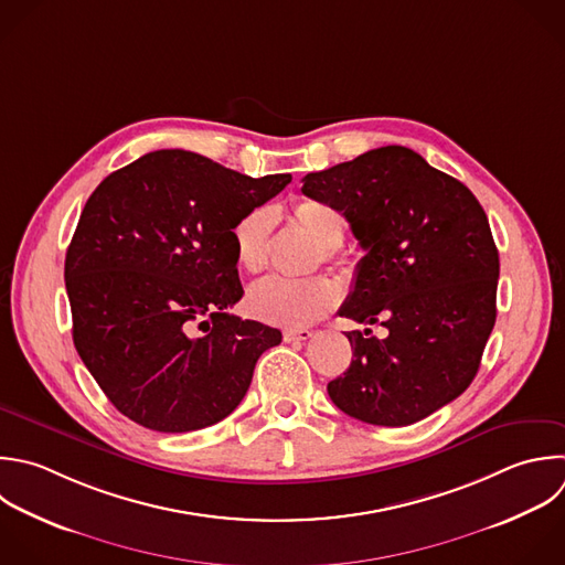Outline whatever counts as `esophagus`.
<instances>
[{
    "instance_id": "obj_1",
    "label": "esophagus",
    "mask_w": 565,
    "mask_h": 565,
    "mask_svg": "<svg viewBox=\"0 0 565 565\" xmlns=\"http://www.w3.org/2000/svg\"><path fill=\"white\" fill-rule=\"evenodd\" d=\"M285 342H307L309 338H313V331L311 329H287L282 333Z\"/></svg>"
}]
</instances>
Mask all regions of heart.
Here are the masks:
<instances>
[{
	"mask_svg": "<svg viewBox=\"0 0 565 565\" xmlns=\"http://www.w3.org/2000/svg\"><path fill=\"white\" fill-rule=\"evenodd\" d=\"M289 214L294 223L318 243L320 252L316 254V260L322 258L324 263H333L338 258V247L347 236L342 212L327 201L300 196L291 203ZM274 223V210L265 205L249 210L236 221L232 227V247L238 267L249 274H258L267 267ZM338 298L340 289L327 276H311L305 280L269 276L249 287L245 302L254 318L298 329L327 316L338 305Z\"/></svg>",
	"mask_w": 565,
	"mask_h": 565,
	"instance_id": "heart-1",
	"label": "heart"
}]
</instances>
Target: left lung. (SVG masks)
<instances>
[{
    "label": "left lung",
    "mask_w": 565,
    "mask_h": 565,
    "mask_svg": "<svg viewBox=\"0 0 565 565\" xmlns=\"http://www.w3.org/2000/svg\"><path fill=\"white\" fill-rule=\"evenodd\" d=\"M302 194L344 214L366 256L344 318V375L327 384L347 415L408 426L459 397L477 375L497 318L499 254L486 212L457 179L402 146L369 150L302 179Z\"/></svg>",
    "instance_id": "8db88e82"
}]
</instances>
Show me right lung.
Returning a JSON list of instances; mask_svg holds the SVG:
<instances>
[{"label": "right lung", "mask_w": 565, "mask_h": 565, "mask_svg": "<svg viewBox=\"0 0 565 565\" xmlns=\"http://www.w3.org/2000/svg\"><path fill=\"white\" fill-rule=\"evenodd\" d=\"M289 181L157 150L93 192L64 276L77 353L119 413L188 433L241 404L282 333L225 313L243 298L232 227Z\"/></svg>", "instance_id": "1"}]
</instances>
